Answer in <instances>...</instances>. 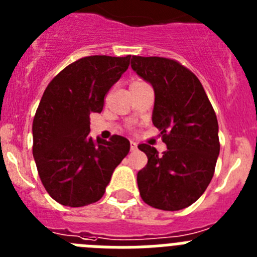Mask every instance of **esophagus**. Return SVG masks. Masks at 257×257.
<instances>
[{"label":"esophagus","mask_w":257,"mask_h":257,"mask_svg":"<svg viewBox=\"0 0 257 257\" xmlns=\"http://www.w3.org/2000/svg\"><path fill=\"white\" fill-rule=\"evenodd\" d=\"M130 144H131V151H136V149H138V144H136L135 142H131Z\"/></svg>","instance_id":"34e87169"}]
</instances>
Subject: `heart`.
Here are the masks:
<instances>
[{
  "instance_id": "b5f03b06",
  "label": "heart",
  "mask_w": 257,
  "mask_h": 257,
  "mask_svg": "<svg viewBox=\"0 0 257 257\" xmlns=\"http://www.w3.org/2000/svg\"><path fill=\"white\" fill-rule=\"evenodd\" d=\"M136 82H140V81H136Z\"/></svg>"
}]
</instances>
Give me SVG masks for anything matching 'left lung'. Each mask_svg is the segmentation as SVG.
I'll return each instance as SVG.
<instances>
[{"mask_svg":"<svg viewBox=\"0 0 257 257\" xmlns=\"http://www.w3.org/2000/svg\"><path fill=\"white\" fill-rule=\"evenodd\" d=\"M131 68L153 86L152 121L167 151L140 144L148 163L138 172L147 205L158 210L188 207L205 193L220 152L219 124L199 79L179 61L160 56H133Z\"/></svg>","mask_w":257,"mask_h":257,"instance_id":"left-lung-1","label":"left lung"}]
</instances>
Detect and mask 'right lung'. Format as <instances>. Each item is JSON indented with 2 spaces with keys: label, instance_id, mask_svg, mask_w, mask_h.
Returning a JSON list of instances; mask_svg holds the SVG:
<instances>
[{
  "label": "right lung",
  "instance_id": "right-lung-1",
  "mask_svg": "<svg viewBox=\"0 0 257 257\" xmlns=\"http://www.w3.org/2000/svg\"><path fill=\"white\" fill-rule=\"evenodd\" d=\"M131 55L78 59L52 78L33 119V157L45 189L69 207L97 202L112 174L130 151V142H109L90 133V114L100 113L104 96L130 64Z\"/></svg>",
  "mask_w": 257,
  "mask_h": 257
}]
</instances>
